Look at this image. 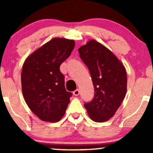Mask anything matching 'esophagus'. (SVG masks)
Wrapping results in <instances>:
<instances>
[{
	"label": "esophagus",
	"instance_id": "34e87169",
	"mask_svg": "<svg viewBox=\"0 0 153 153\" xmlns=\"http://www.w3.org/2000/svg\"><path fill=\"white\" fill-rule=\"evenodd\" d=\"M79 93H80L79 89H75V90L73 92V95H75V96H77V95H79Z\"/></svg>",
	"mask_w": 153,
	"mask_h": 153
}]
</instances>
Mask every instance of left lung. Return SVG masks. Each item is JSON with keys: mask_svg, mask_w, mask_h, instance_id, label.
I'll use <instances>...</instances> for the list:
<instances>
[{"mask_svg": "<svg viewBox=\"0 0 153 153\" xmlns=\"http://www.w3.org/2000/svg\"><path fill=\"white\" fill-rule=\"evenodd\" d=\"M90 72L95 95L84 104L88 115L95 122L108 121L115 115L126 92V69L109 49L95 40L78 49Z\"/></svg>", "mask_w": 153, "mask_h": 153, "instance_id": "left-lung-1", "label": "left lung"}]
</instances>
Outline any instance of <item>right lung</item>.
Masks as SVG:
<instances>
[{"label": "right lung", "mask_w": 153, "mask_h": 153, "mask_svg": "<svg viewBox=\"0 0 153 153\" xmlns=\"http://www.w3.org/2000/svg\"><path fill=\"white\" fill-rule=\"evenodd\" d=\"M73 40L55 38L26 59L21 72L24 100L44 121L57 122L66 112L72 92L66 90L60 66L71 55Z\"/></svg>", "instance_id": "1"}]
</instances>
